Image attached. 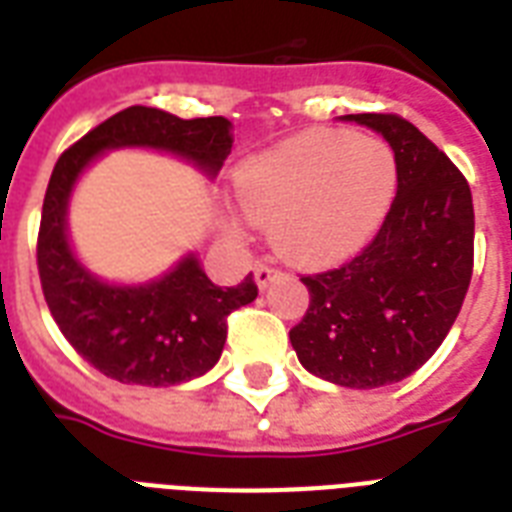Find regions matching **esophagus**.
I'll use <instances>...</instances> for the list:
<instances>
[{
  "label": "esophagus",
  "mask_w": 512,
  "mask_h": 512,
  "mask_svg": "<svg viewBox=\"0 0 512 512\" xmlns=\"http://www.w3.org/2000/svg\"><path fill=\"white\" fill-rule=\"evenodd\" d=\"M279 276V268H273L271 263H257L255 265V284L260 289H268Z\"/></svg>",
  "instance_id": "34e87169"
}]
</instances>
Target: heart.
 <instances>
[{"mask_svg": "<svg viewBox=\"0 0 512 512\" xmlns=\"http://www.w3.org/2000/svg\"><path fill=\"white\" fill-rule=\"evenodd\" d=\"M233 193L273 247L300 265H332L377 236L398 193V162L380 138L350 130L300 132L247 156Z\"/></svg>", "mask_w": 512, "mask_h": 512, "instance_id": "obj_1", "label": "heart"}]
</instances>
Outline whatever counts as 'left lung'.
<instances>
[{
	"label": "left lung",
	"mask_w": 512,
	"mask_h": 512,
	"mask_svg": "<svg viewBox=\"0 0 512 512\" xmlns=\"http://www.w3.org/2000/svg\"><path fill=\"white\" fill-rule=\"evenodd\" d=\"M388 140L398 193L369 247L342 268L303 276L305 319L289 332L300 364L342 388H382L417 372L449 335L473 276L468 180L414 124L348 114Z\"/></svg>",
	"instance_id": "obj_1"
}]
</instances>
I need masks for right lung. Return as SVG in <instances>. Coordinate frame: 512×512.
Here are the masks:
<instances>
[{"instance_id":"right-lung-1","label":"right lung","mask_w":512,"mask_h":512,"mask_svg":"<svg viewBox=\"0 0 512 512\" xmlns=\"http://www.w3.org/2000/svg\"><path fill=\"white\" fill-rule=\"evenodd\" d=\"M231 146L233 124L225 116L180 119L162 108L130 106L87 132L55 164L36 247L44 300L76 353L111 380L170 388L207 374L223 353L225 316L252 303L257 287L252 273L236 287H217L196 252L156 279L106 281L71 244L68 204L76 183L100 156L122 148L170 154L215 180Z\"/></svg>"}]
</instances>
